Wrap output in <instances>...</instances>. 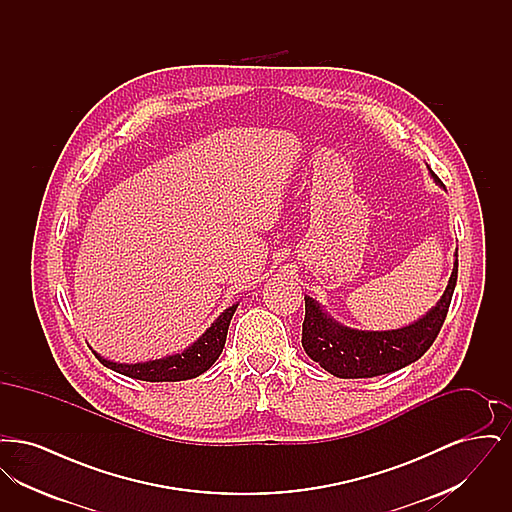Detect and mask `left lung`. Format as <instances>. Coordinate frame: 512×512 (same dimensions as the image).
<instances>
[{
  "label": "left lung",
  "mask_w": 512,
  "mask_h": 512,
  "mask_svg": "<svg viewBox=\"0 0 512 512\" xmlns=\"http://www.w3.org/2000/svg\"><path fill=\"white\" fill-rule=\"evenodd\" d=\"M441 186V180L430 171ZM455 265L447 288L436 307L413 324L397 330H355L341 326L328 317L317 301L305 295V320L301 343L305 353L338 378H372L388 374L418 361L438 338L445 322L451 297L457 286L459 261Z\"/></svg>",
  "instance_id": "obj_1"
}]
</instances>
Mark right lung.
<instances>
[{
  "mask_svg": "<svg viewBox=\"0 0 512 512\" xmlns=\"http://www.w3.org/2000/svg\"><path fill=\"white\" fill-rule=\"evenodd\" d=\"M238 309V303L228 307L224 313H220L219 318L205 330V334L199 336V340L194 341L188 349L182 353H174L163 359L155 361H146V363H115L103 359L99 353L92 351L98 357L99 363L119 374H124L128 378L144 380V382H180V380H190L205 370H209L219 359L228 334L230 320L234 317Z\"/></svg>",
  "mask_w": 512,
  "mask_h": 512,
  "instance_id": "add662e5",
  "label": "right lung"
}]
</instances>
